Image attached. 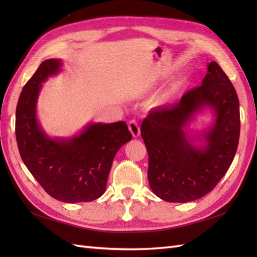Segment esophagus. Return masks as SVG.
<instances>
[{"label": "esophagus", "mask_w": 257, "mask_h": 257, "mask_svg": "<svg viewBox=\"0 0 257 257\" xmlns=\"http://www.w3.org/2000/svg\"><path fill=\"white\" fill-rule=\"evenodd\" d=\"M128 127H129L130 133L133 134L134 137H139V136H140V128H139L138 122L136 121V120H130L129 123H128Z\"/></svg>", "instance_id": "esophagus-1"}]
</instances>
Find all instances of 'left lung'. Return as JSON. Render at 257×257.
Instances as JSON below:
<instances>
[{"instance_id":"left-lung-1","label":"left lung","mask_w":257,"mask_h":257,"mask_svg":"<svg viewBox=\"0 0 257 257\" xmlns=\"http://www.w3.org/2000/svg\"><path fill=\"white\" fill-rule=\"evenodd\" d=\"M205 110L211 111L213 123L201 131L190 130L189 122ZM239 127L235 88L219 65L211 62L201 86L185 92L179 102L150 111L141 124L152 192L178 203L209 193L231 166Z\"/></svg>"}]
</instances>
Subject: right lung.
Listing matches in <instances>:
<instances>
[{"label": "right lung", "mask_w": 257, "mask_h": 257, "mask_svg": "<svg viewBox=\"0 0 257 257\" xmlns=\"http://www.w3.org/2000/svg\"><path fill=\"white\" fill-rule=\"evenodd\" d=\"M62 66V59H46L23 87L16 107V141L24 165L54 199L90 202L105 193L113 158L133 136L124 121L89 122L70 137L48 136L38 121L37 100L43 83Z\"/></svg>", "instance_id": "add662e5"}]
</instances>
